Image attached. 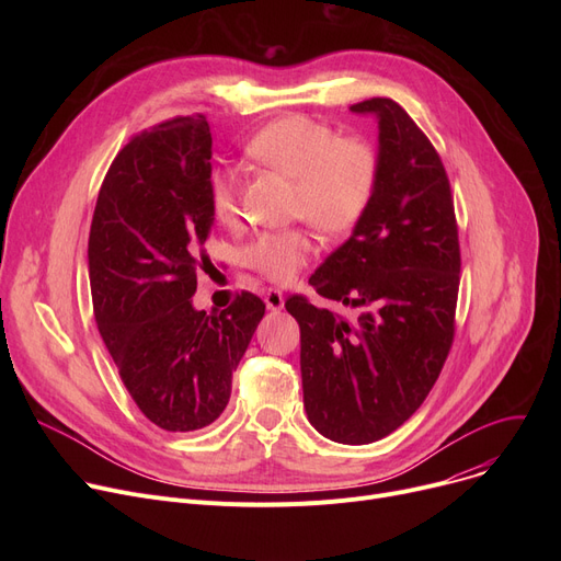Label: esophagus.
Segmentation results:
<instances>
[{
	"label": "esophagus",
	"instance_id": "obj_1",
	"mask_svg": "<svg viewBox=\"0 0 561 561\" xmlns=\"http://www.w3.org/2000/svg\"><path fill=\"white\" fill-rule=\"evenodd\" d=\"M265 307H268L271 311H279L284 307V293L279 288L265 290Z\"/></svg>",
	"mask_w": 561,
	"mask_h": 561
}]
</instances>
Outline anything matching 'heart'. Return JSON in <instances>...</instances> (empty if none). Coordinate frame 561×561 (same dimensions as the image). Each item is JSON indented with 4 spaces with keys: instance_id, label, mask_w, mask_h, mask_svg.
<instances>
[{
    "instance_id": "heart-1",
    "label": "heart",
    "mask_w": 561,
    "mask_h": 561,
    "mask_svg": "<svg viewBox=\"0 0 561 561\" xmlns=\"http://www.w3.org/2000/svg\"><path fill=\"white\" fill-rule=\"evenodd\" d=\"M248 157L293 180L290 214L328 236H343L366 216L379 180V154L364 136H341L307 115H286L265 125L245 147ZM209 204L218 222L241 218V182L231 168L209 174ZM307 227L261 231L243 248L245 268L286 284L313 259Z\"/></svg>"
}]
</instances>
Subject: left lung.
<instances>
[{"label":"left lung","mask_w":561,"mask_h":561,"mask_svg":"<svg viewBox=\"0 0 561 561\" xmlns=\"http://www.w3.org/2000/svg\"><path fill=\"white\" fill-rule=\"evenodd\" d=\"M379 121V180L350 239L309 277L345 318L290 296L309 423L336 444L389 436L423 404L455 339L459 231L444 161L389 98L350 106Z\"/></svg>","instance_id":"left-lung-1"}]
</instances>
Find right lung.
Wrapping results in <instances>:
<instances>
[{
    "mask_svg": "<svg viewBox=\"0 0 561 561\" xmlns=\"http://www.w3.org/2000/svg\"><path fill=\"white\" fill-rule=\"evenodd\" d=\"M211 129L202 113L142 129L115 154L88 236L102 341L131 400L157 427L193 432L229 402L265 305L250 290L218 311L193 309L211 263Z\"/></svg>",
    "mask_w": 561,
    "mask_h": 561,
    "instance_id": "1",
    "label": "right lung"
}]
</instances>
